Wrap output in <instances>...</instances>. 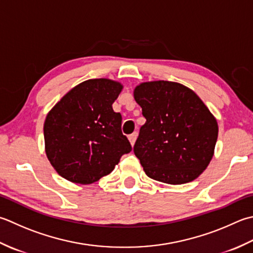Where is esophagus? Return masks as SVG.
Segmentation results:
<instances>
[{
  "mask_svg": "<svg viewBox=\"0 0 253 253\" xmlns=\"http://www.w3.org/2000/svg\"><path fill=\"white\" fill-rule=\"evenodd\" d=\"M137 136H138V133H137L136 131L130 133V135L128 136V139H129V141H130V143H131V146L135 145V141H136V139H137Z\"/></svg>",
  "mask_w": 253,
  "mask_h": 253,
  "instance_id": "obj_1",
  "label": "esophagus"
}]
</instances>
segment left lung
Segmentation results:
<instances>
[{
  "label": "left lung",
  "instance_id": "obj_1",
  "mask_svg": "<svg viewBox=\"0 0 253 253\" xmlns=\"http://www.w3.org/2000/svg\"><path fill=\"white\" fill-rule=\"evenodd\" d=\"M146 118L133 152L146 174L184 184L204 171L218 136L215 117L191 88L170 81L146 82L133 92Z\"/></svg>",
  "mask_w": 253,
  "mask_h": 253
}]
</instances>
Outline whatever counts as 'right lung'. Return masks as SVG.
<instances>
[{
    "mask_svg": "<svg viewBox=\"0 0 253 253\" xmlns=\"http://www.w3.org/2000/svg\"><path fill=\"white\" fill-rule=\"evenodd\" d=\"M123 86L92 79L74 86L48 113L43 125L48 160L64 179L91 184L110 174L131 145L112 104Z\"/></svg>",
    "mask_w": 253,
    "mask_h": 253,
    "instance_id": "right-lung-1",
    "label": "right lung"
}]
</instances>
